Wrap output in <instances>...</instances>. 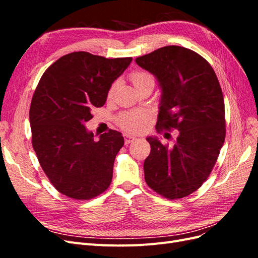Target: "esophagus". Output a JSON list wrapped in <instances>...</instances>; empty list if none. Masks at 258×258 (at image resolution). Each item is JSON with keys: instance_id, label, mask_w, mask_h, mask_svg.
<instances>
[{"instance_id": "obj_1", "label": "esophagus", "mask_w": 258, "mask_h": 258, "mask_svg": "<svg viewBox=\"0 0 258 258\" xmlns=\"http://www.w3.org/2000/svg\"><path fill=\"white\" fill-rule=\"evenodd\" d=\"M123 139H124V143H126V144H129V143H131L132 141H134V140H136L137 138H136V137H134V136H131V135L124 134V135H123Z\"/></svg>"}]
</instances>
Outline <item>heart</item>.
Instances as JSON below:
<instances>
[{
  "label": "heart",
  "mask_w": 258,
  "mask_h": 258,
  "mask_svg": "<svg viewBox=\"0 0 258 258\" xmlns=\"http://www.w3.org/2000/svg\"><path fill=\"white\" fill-rule=\"evenodd\" d=\"M130 80L134 84L135 88L140 87V86L147 83V82H154V77L152 74L147 73L145 71H141V70H137L130 74ZM116 87V83H114L107 92V97L111 98L114 93ZM147 121V116L144 113H126L122 114L117 122L122 128L128 132H140L142 131L145 127Z\"/></svg>",
  "instance_id": "1"
}]
</instances>
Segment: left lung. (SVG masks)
Instances as JSON below:
<instances>
[{"label":"left lung","mask_w":258,"mask_h":258,"mask_svg":"<svg viewBox=\"0 0 258 258\" xmlns=\"http://www.w3.org/2000/svg\"><path fill=\"white\" fill-rule=\"evenodd\" d=\"M136 62L161 88L157 131L178 130L172 147L146 138L151 154L143 166L145 181L168 199L186 197L205 183L225 141L221 85L204 57L181 46H165Z\"/></svg>","instance_id":"obj_1"}]
</instances>
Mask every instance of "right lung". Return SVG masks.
<instances>
[{"label": "right lung", "instance_id": "right-lung-1", "mask_svg": "<svg viewBox=\"0 0 258 258\" xmlns=\"http://www.w3.org/2000/svg\"><path fill=\"white\" fill-rule=\"evenodd\" d=\"M131 61L75 51L53 62L41 77L29 114L32 145L45 174L62 195L89 200L110 186L123 138L110 130L93 141L85 123L92 118L93 107L104 105L108 89Z\"/></svg>", "mask_w": 258, "mask_h": 258}]
</instances>
